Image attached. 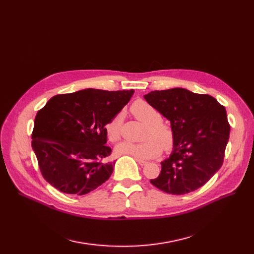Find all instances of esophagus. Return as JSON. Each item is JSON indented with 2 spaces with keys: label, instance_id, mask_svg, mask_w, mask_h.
Here are the masks:
<instances>
[{
  "label": "esophagus",
  "instance_id": "esophagus-1",
  "mask_svg": "<svg viewBox=\"0 0 254 254\" xmlns=\"http://www.w3.org/2000/svg\"><path fill=\"white\" fill-rule=\"evenodd\" d=\"M136 161H137V162H138V164H139V165H141V166L147 165V162H146V161H143V159H136Z\"/></svg>",
  "mask_w": 254,
  "mask_h": 254
}]
</instances>
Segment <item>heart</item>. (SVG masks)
<instances>
[{"label": "heart", "instance_id": "heart-1", "mask_svg": "<svg viewBox=\"0 0 254 254\" xmlns=\"http://www.w3.org/2000/svg\"><path fill=\"white\" fill-rule=\"evenodd\" d=\"M135 117L147 125L141 143L122 142L115 147L117 155H128L137 159H148L158 155L164 150H169L174 144L175 134L172 126L162 120V114L155 107L146 101L139 100L131 106ZM123 113L114 115L105 126L106 135L111 142H116L122 136Z\"/></svg>", "mask_w": 254, "mask_h": 254}]
</instances>
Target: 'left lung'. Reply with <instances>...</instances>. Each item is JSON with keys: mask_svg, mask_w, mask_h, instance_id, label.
I'll return each instance as SVG.
<instances>
[{"mask_svg": "<svg viewBox=\"0 0 254 254\" xmlns=\"http://www.w3.org/2000/svg\"><path fill=\"white\" fill-rule=\"evenodd\" d=\"M145 100L170 120L173 151L150 182L170 194H185L206 184L223 163L231 126L215 98L185 88L154 90Z\"/></svg>", "mask_w": 254, "mask_h": 254, "instance_id": "obj_1", "label": "left lung"}]
</instances>
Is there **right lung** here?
<instances>
[{"label": "right lung", "instance_id": "add662e5", "mask_svg": "<svg viewBox=\"0 0 254 254\" xmlns=\"http://www.w3.org/2000/svg\"><path fill=\"white\" fill-rule=\"evenodd\" d=\"M134 90L87 88L52 97L39 110L32 147L44 179L62 192L82 195L108 180L115 162L105 145L106 124Z\"/></svg>", "mask_w": 254, "mask_h": 254}]
</instances>
